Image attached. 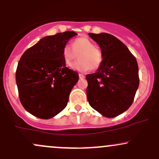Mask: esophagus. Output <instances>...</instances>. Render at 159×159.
<instances>
[{"mask_svg":"<svg viewBox=\"0 0 159 159\" xmlns=\"http://www.w3.org/2000/svg\"><path fill=\"white\" fill-rule=\"evenodd\" d=\"M79 77L80 78V79H83V78H85V76L83 75V74H79Z\"/></svg>","mask_w":159,"mask_h":159,"instance_id":"esophagus-1","label":"esophagus"}]
</instances>
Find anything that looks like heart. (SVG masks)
<instances>
[{
  "instance_id": "heart-1",
  "label": "heart",
  "mask_w": 159,
  "mask_h": 159,
  "mask_svg": "<svg viewBox=\"0 0 159 159\" xmlns=\"http://www.w3.org/2000/svg\"><path fill=\"white\" fill-rule=\"evenodd\" d=\"M72 50L68 46L62 48L61 55L65 64L72 67L78 56L79 61L75 65L76 70L87 71L96 70L100 68L103 61L102 51L87 37H80L72 42Z\"/></svg>"
}]
</instances>
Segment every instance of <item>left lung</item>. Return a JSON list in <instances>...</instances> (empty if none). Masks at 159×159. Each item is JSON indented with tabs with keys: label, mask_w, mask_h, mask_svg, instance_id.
I'll return each mask as SVG.
<instances>
[{
	"label": "left lung",
	"mask_w": 159,
	"mask_h": 159,
	"mask_svg": "<svg viewBox=\"0 0 159 159\" xmlns=\"http://www.w3.org/2000/svg\"><path fill=\"white\" fill-rule=\"evenodd\" d=\"M101 48L103 61L98 71L87 74V98L103 116L115 117L131 106L139 85L135 57L118 39L109 33H89Z\"/></svg>",
	"instance_id": "8db88e82"
}]
</instances>
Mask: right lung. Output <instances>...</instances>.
Wrapping results in <instances>:
<instances>
[{
	"label": "right lung",
	"instance_id": "add662e5",
	"mask_svg": "<svg viewBox=\"0 0 159 159\" xmlns=\"http://www.w3.org/2000/svg\"><path fill=\"white\" fill-rule=\"evenodd\" d=\"M76 35L66 31L44 37L20 57L16 73L18 96L31 115L49 119L66 107L79 74L67 68L61 51Z\"/></svg>",
	"mask_w": 159,
	"mask_h": 159
}]
</instances>
